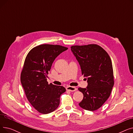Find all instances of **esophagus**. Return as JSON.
Returning a JSON list of instances; mask_svg holds the SVG:
<instances>
[{
	"label": "esophagus",
	"instance_id": "obj_1",
	"mask_svg": "<svg viewBox=\"0 0 133 133\" xmlns=\"http://www.w3.org/2000/svg\"><path fill=\"white\" fill-rule=\"evenodd\" d=\"M66 90H68V91H70V92H74V91H75V90H77V88L75 87H73V86H67V87H66Z\"/></svg>",
	"mask_w": 133,
	"mask_h": 133
}]
</instances>
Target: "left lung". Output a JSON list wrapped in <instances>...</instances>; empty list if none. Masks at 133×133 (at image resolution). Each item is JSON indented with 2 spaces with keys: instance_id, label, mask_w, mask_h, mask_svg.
Returning a JSON list of instances; mask_svg holds the SVG:
<instances>
[{
  "instance_id": "8db88e82",
  "label": "left lung",
  "mask_w": 133,
  "mask_h": 133,
  "mask_svg": "<svg viewBox=\"0 0 133 133\" xmlns=\"http://www.w3.org/2000/svg\"><path fill=\"white\" fill-rule=\"evenodd\" d=\"M71 48L80 65L82 75L87 78V87L78 88L83 94L79 106L90 111L98 109L108 99L114 83L109 55L96 44L75 45Z\"/></svg>"
}]
</instances>
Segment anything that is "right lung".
Listing matches in <instances>:
<instances>
[{
  "label": "right lung",
  "instance_id": "add662e5",
  "mask_svg": "<svg viewBox=\"0 0 133 133\" xmlns=\"http://www.w3.org/2000/svg\"><path fill=\"white\" fill-rule=\"evenodd\" d=\"M67 47L43 44L33 48L27 54L20 75L27 99L41 114L50 113L60 104V95L66 92L63 86L48 84L47 77L58 56Z\"/></svg>",
  "mask_w": 133,
  "mask_h": 133
}]
</instances>
